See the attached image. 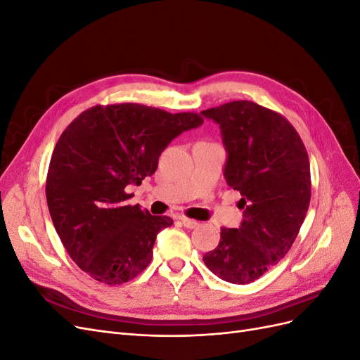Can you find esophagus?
Here are the masks:
<instances>
[{
    "instance_id": "34e87169",
    "label": "esophagus",
    "mask_w": 360,
    "mask_h": 360,
    "mask_svg": "<svg viewBox=\"0 0 360 360\" xmlns=\"http://www.w3.org/2000/svg\"><path fill=\"white\" fill-rule=\"evenodd\" d=\"M180 221H181V224H183L184 226H186V228H197V226L200 225L198 221L189 219V217H186V216H180Z\"/></svg>"
}]
</instances>
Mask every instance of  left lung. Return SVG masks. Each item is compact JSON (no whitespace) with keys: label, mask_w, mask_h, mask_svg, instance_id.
Listing matches in <instances>:
<instances>
[{"label":"left lung","mask_w":360,"mask_h":360,"mask_svg":"<svg viewBox=\"0 0 360 360\" xmlns=\"http://www.w3.org/2000/svg\"><path fill=\"white\" fill-rule=\"evenodd\" d=\"M201 114L221 127L225 179L245 209L242 225L224 228L204 264L222 281L250 284L287 255L300 231L311 201L308 151L284 115L255 102L234 101Z\"/></svg>","instance_id":"obj_1"}]
</instances>
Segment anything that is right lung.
<instances>
[{"label":"right lung","mask_w":360,"mask_h":360,"mask_svg":"<svg viewBox=\"0 0 360 360\" xmlns=\"http://www.w3.org/2000/svg\"><path fill=\"white\" fill-rule=\"evenodd\" d=\"M202 122L197 112L112 103L89 108L64 129L49 163L46 200L63 246L85 274L120 285L150 264L156 236L172 219L127 204L126 188L153 176L171 141Z\"/></svg>","instance_id":"right-lung-1"}]
</instances>
